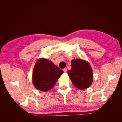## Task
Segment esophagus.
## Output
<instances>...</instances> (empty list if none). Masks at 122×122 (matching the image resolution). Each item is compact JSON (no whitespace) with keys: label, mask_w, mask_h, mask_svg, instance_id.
<instances>
[{"label":"esophagus","mask_w":122,"mask_h":122,"mask_svg":"<svg viewBox=\"0 0 122 122\" xmlns=\"http://www.w3.org/2000/svg\"><path fill=\"white\" fill-rule=\"evenodd\" d=\"M63 71L64 72H65V73H66V72H67V68H64L63 69Z\"/></svg>","instance_id":"1"}]
</instances>
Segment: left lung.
Returning <instances> with one entry per match:
<instances>
[{"label": "left lung", "instance_id": "left-lung-1", "mask_svg": "<svg viewBox=\"0 0 122 122\" xmlns=\"http://www.w3.org/2000/svg\"><path fill=\"white\" fill-rule=\"evenodd\" d=\"M71 69L68 71L72 83L80 89L88 88L92 82V71L89 63L81 59L71 61Z\"/></svg>", "mask_w": 122, "mask_h": 122}]
</instances>
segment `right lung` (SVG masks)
Here are the masks:
<instances>
[{
	"label": "right lung",
	"mask_w": 122,
	"mask_h": 122,
	"mask_svg": "<svg viewBox=\"0 0 122 122\" xmlns=\"http://www.w3.org/2000/svg\"><path fill=\"white\" fill-rule=\"evenodd\" d=\"M62 69L52 62L42 59L36 62L33 72V82L37 89L47 92L52 88L63 74Z\"/></svg>",
	"instance_id": "1"
}]
</instances>
